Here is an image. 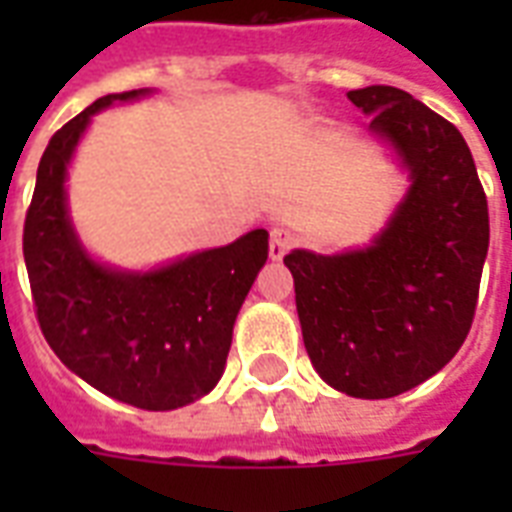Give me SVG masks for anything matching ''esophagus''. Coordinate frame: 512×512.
<instances>
[{
    "mask_svg": "<svg viewBox=\"0 0 512 512\" xmlns=\"http://www.w3.org/2000/svg\"><path fill=\"white\" fill-rule=\"evenodd\" d=\"M292 247H295V236H292L287 228H273V231H271V247H268V252H271L273 260H281V257L287 255Z\"/></svg>",
    "mask_w": 512,
    "mask_h": 512,
    "instance_id": "esophagus-1",
    "label": "esophagus"
}]
</instances>
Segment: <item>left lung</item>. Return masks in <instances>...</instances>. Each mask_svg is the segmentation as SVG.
Instances as JSON below:
<instances>
[{"label":"left lung","instance_id":"1","mask_svg":"<svg viewBox=\"0 0 512 512\" xmlns=\"http://www.w3.org/2000/svg\"><path fill=\"white\" fill-rule=\"evenodd\" d=\"M409 191L364 249H292L303 342L321 380L353 398H393L441 372L473 324L489 252V207L460 130L409 92L350 90Z\"/></svg>","mask_w":512,"mask_h":512}]
</instances>
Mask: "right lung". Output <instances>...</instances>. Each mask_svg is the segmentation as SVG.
Returning a JSON list of instances; mask_svg holds the SVG:
<instances>
[{
  "label": "right lung",
  "instance_id": "add662e5",
  "mask_svg": "<svg viewBox=\"0 0 512 512\" xmlns=\"http://www.w3.org/2000/svg\"><path fill=\"white\" fill-rule=\"evenodd\" d=\"M151 90L98 98L44 148L23 257L39 327L63 364L122 404L170 412L223 377L233 324L268 260V231L204 249L154 271H122L84 249L68 217L66 177L92 116Z\"/></svg>",
  "mask_w": 512,
  "mask_h": 512
}]
</instances>
